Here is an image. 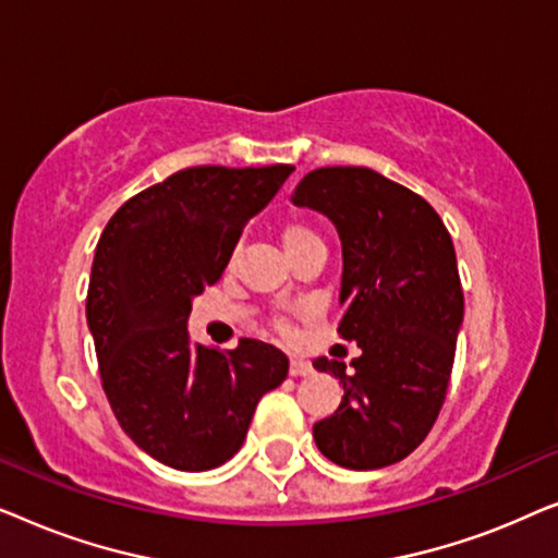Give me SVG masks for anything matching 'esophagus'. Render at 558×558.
Instances as JSON below:
<instances>
[{"instance_id":"34e87169","label":"esophagus","mask_w":558,"mask_h":558,"mask_svg":"<svg viewBox=\"0 0 558 558\" xmlns=\"http://www.w3.org/2000/svg\"><path fill=\"white\" fill-rule=\"evenodd\" d=\"M289 373H292V376H310L312 363L304 361L300 355H292V361H289Z\"/></svg>"}]
</instances>
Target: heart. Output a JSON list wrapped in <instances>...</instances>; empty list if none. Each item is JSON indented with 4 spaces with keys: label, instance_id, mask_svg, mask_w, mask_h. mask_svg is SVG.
Masks as SVG:
<instances>
[{
    "label": "heart",
    "instance_id": "obj_1",
    "mask_svg": "<svg viewBox=\"0 0 558 558\" xmlns=\"http://www.w3.org/2000/svg\"><path fill=\"white\" fill-rule=\"evenodd\" d=\"M312 239H319V235L304 223H287L284 231H281V241H284L287 251L302 246V243H307Z\"/></svg>",
    "mask_w": 558,
    "mask_h": 558
}]
</instances>
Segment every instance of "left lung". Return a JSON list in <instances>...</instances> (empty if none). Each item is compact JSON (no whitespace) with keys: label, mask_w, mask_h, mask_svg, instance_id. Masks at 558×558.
<instances>
[{"label":"left lung","mask_w":558,"mask_h":558,"mask_svg":"<svg viewBox=\"0 0 558 558\" xmlns=\"http://www.w3.org/2000/svg\"><path fill=\"white\" fill-rule=\"evenodd\" d=\"M292 203L323 213L340 235L338 335L361 348L350 371L312 361L345 391L312 437L348 470L401 462L437 422L452 373L464 317L452 239L424 197L368 167L312 170Z\"/></svg>","instance_id":"8db88e82"}]
</instances>
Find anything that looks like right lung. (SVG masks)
<instances>
[{"label": "right lung", "instance_id": "right-lung-1", "mask_svg": "<svg viewBox=\"0 0 558 558\" xmlns=\"http://www.w3.org/2000/svg\"><path fill=\"white\" fill-rule=\"evenodd\" d=\"M292 165L190 167L113 213L98 239L86 300L113 416L151 460L205 472L231 460L289 361L269 342H195L193 300L216 284L243 228L274 201Z\"/></svg>", "mask_w": 558, "mask_h": 558}]
</instances>
